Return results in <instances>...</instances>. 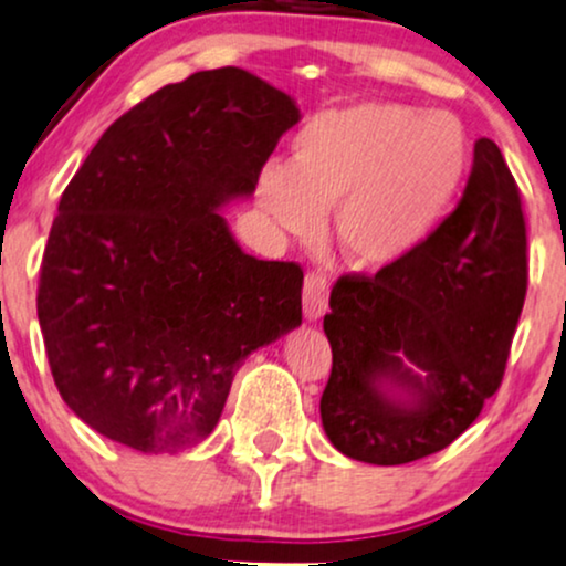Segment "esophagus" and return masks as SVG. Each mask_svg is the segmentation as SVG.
Returning a JSON list of instances; mask_svg holds the SVG:
<instances>
[{
    "label": "esophagus",
    "instance_id": "1",
    "mask_svg": "<svg viewBox=\"0 0 566 566\" xmlns=\"http://www.w3.org/2000/svg\"><path fill=\"white\" fill-rule=\"evenodd\" d=\"M328 307V282L316 271L305 276L303 287V311L307 321H318L326 313Z\"/></svg>",
    "mask_w": 566,
    "mask_h": 566
}]
</instances>
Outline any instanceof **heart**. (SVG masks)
Returning a JSON list of instances; mask_svg holds the SVG:
<instances>
[{"mask_svg": "<svg viewBox=\"0 0 566 566\" xmlns=\"http://www.w3.org/2000/svg\"><path fill=\"white\" fill-rule=\"evenodd\" d=\"M470 167L460 117L399 102L318 114L292 140L290 167L259 171L255 198L279 230L311 238L334 206L349 266L378 271L412 255L452 209Z\"/></svg>", "mask_w": 566, "mask_h": 566, "instance_id": "heart-1", "label": "heart"}]
</instances>
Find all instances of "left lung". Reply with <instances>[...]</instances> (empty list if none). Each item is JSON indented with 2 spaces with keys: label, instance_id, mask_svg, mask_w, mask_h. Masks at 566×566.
Returning a JSON list of instances; mask_svg holds the SVG:
<instances>
[{
  "label": "left lung",
  "instance_id": "8db88e82",
  "mask_svg": "<svg viewBox=\"0 0 566 566\" xmlns=\"http://www.w3.org/2000/svg\"><path fill=\"white\" fill-rule=\"evenodd\" d=\"M525 292L520 190L496 143L481 138L462 200L423 245L376 276L334 284L328 441L370 464L449 447L502 386Z\"/></svg>",
  "mask_w": 566,
  "mask_h": 566
}]
</instances>
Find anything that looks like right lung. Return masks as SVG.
<instances>
[{
    "label": "right lung",
    "instance_id": "right-lung-1",
    "mask_svg": "<svg viewBox=\"0 0 566 566\" xmlns=\"http://www.w3.org/2000/svg\"><path fill=\"white\" fill-rule=\"evenodd\" d=\"M297 123L259 75L203 70L123 114L64 188L35 307L56 389L96 433L192 447L242 360L303 324V269L248 255L219 213Z\"/></svg>",
    "mask_w": 566,
    "mask_h": 566
}]
</instances>
